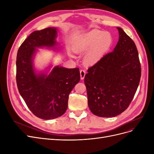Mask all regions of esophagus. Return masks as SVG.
Segmentation results:
<instances>
[{"instance_id":"34e87169","label":"esophagus","mask_w":154,"mask_h":154,"mask_svg":"<svg viewBox=\"0 0 154 154\" xmlns=\"http://www.w3.org/2000/svg\"><path fill=\"white\" fill-rule=\"evenodd\" d=\"M85 74H86V72H85V70L81 69L80 70V77H81L82 80H83V79H84Z\"/></svg>"}]
</instances>
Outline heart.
<instances>
[{"label": "heart", "mask_w": 154, "mask_h": 154, "mask_svg": "<svg viewBox=\"0 0 154 154\" xmlns=\"http://www.w3.org/2000/svg\"><path fill=\"white\" fill-rule=\"evenodd\" d=\"M112 43V36L109 32L94 30L79 37L72 45V50L78 54L85 53L83 62L87 66H92L109 52ZM69 55L72 57V54Z\"/></svg>", "instance_id": "1"}]
</instances>
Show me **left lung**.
Returning <instances> with one entry per match:
<instances>
[{
    "label": "left lung",
    "instance_id": "left-lung-1",
    "mask_svg": "<svg viewBox=\"0 0 154 154\" xmlns=\"http://www.w3.org/2000/svg\"><path fill=\"white\" fill-rule=\"evenodd\" d=\"M113 51L88 69L84 82L88 105L99 117H114L131 103L141 76V63L134 42L120 27Z\"/></svg>",
    "mask_w": 154,
    "mask_h": 154
}]
</instances>
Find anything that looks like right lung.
Listing matches in <instances>:
<instances>
[{
  "label": "right lung",
  "instance_id": "right-lung-1",
  "mask_svg": "<svg viewBox=\"0 0 154 154\" xmlns=\"http://www.w3.org/2000/svg\"><path fill=\"white\" fill-rule=\"evenodd\" d=\"M57 35L55 27L35 31L24 41L17 53L18 91L32 113L43 119L57 118L66 112L70 92L80 80L79 68L57 66L49 75L36 74L32 65L36 48L53 47L57 44Z\"/></svg>",
  "mask_w": 154,
  "mask_h": 154
}]
</instances>
